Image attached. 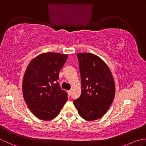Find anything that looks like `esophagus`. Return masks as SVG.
<instances>
[{
    "instance_id": "obj_1",
    "label": "esophagus",
    "mask_w": 146,
    "mask_h": 146,
    "mask_svg": "<svg viewBox=\"0 0 146 146\" xmlns=\"http://www.w3.org/2000/svg\"><path fill=\"white\" fill-rule=\"evenodd\" d=\"M68 95H71V90L68 91Z\"/></svg>"
}]
</instances>
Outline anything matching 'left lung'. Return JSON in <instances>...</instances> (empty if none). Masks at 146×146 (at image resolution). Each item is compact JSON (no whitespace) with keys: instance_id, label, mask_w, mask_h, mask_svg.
Returning <instances> with one entry per match:
<instances>
[{"instance_id":"1","label":"left lung","mask_w":146,"mask_h":146,"mask_svg":"<svg viewBox=\"0 0 146 146\" xmlns=\"http://www.w3.org/2000/svg\"><path fill=\"white\" fill-rule=\"evenodd\" d=\"M82 82V94L73 100L79 115L92 121L102 117L112 104L115 94L113 76L107 64L98 56L77 54Z\"/></svg>"}]
</instances>
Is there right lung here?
<instances>
[{
	"label": "right lung",
	"mask_w": 146,
	"mask_h": 146,
	"mask_svg": "<svg viewBox=\"0 0 146 146\" xmlns=\"http://www.w3.org/2000/svg\"><path fill=\"white\" fill-rule=\"evenodd\" d=\"M67 54L45 52L30 62L24 73L23 93L30 110L42 120L53 119L68 100L58 80Z\"/></svg>",
	"instance_id": "obj_1"
}]
</instances>
